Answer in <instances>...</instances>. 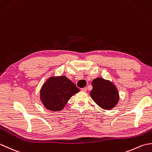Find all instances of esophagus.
Here are the masks:
<instances>
[{"mask_svg": "<svg viewBox=\"0 0 152 152\" xmlns=\"http://www.w3.org/2000/svg\"><path fill=\"white\" fill-rule=\"evenodd\" d=\"M81 91L83 92H86L87 91V88H83L81 89Z\"/></svg>", "mask_w": 152, "mask_h": 152, "instance_id": "1", "label": "esophagus"}]
</instances>
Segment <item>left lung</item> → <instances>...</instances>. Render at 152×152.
<instances>
[{
  "instance_id": "1",
  "label": "left lung",
  "mask_w": 152,
  "mask_h": 152,
  "mask_svg": "<svg viewBox=\"0 0 152 152\" xmlns=\"http://www.w3.org/2000/svg\"><path fill=\"white\" fill-rule=\"evenodd\" d=\"M92 86L90 95L100 107L110 110L118 104L119 93L112 82L102 78H96L92 81Z\"/></svg>"
}]
</instances>
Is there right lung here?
<instances>
[{
    "label": "right lung",
    "mask_w": 152,
    "mask_h": 152,
    "mask_svg": "<svg viewBox=\"0 0 152 152\" xmlns=\"http://www.w3.org/2000/svg\"><path fill=\"white\" fill-rule=\"evenodd\" d=\"M79 91L80 89L65 76H51L42 87L40 100L49 110L60 111L71 96Z\"/></svg>",
    "instance_id": "add662e5"
}]
</instances>
